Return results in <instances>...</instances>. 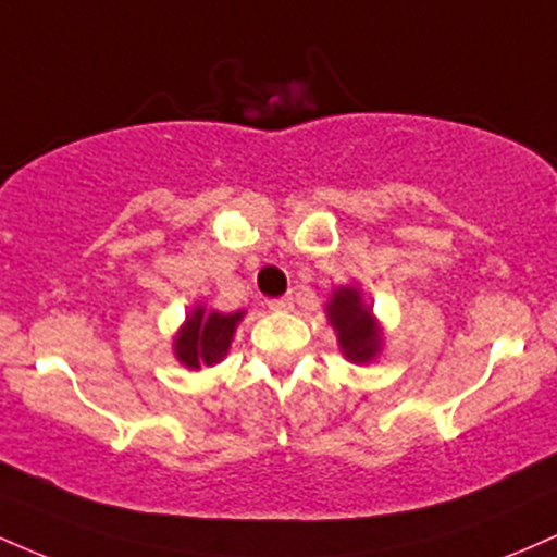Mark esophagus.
<instances>
[{"instance_id":"esophagus-1","label":"esophagus","mask_w":557,"mask_h":557,"mask_svg":"<svg viewBox=\"0 0 557 557\" xmlns=\"http://www.w3.org/2000/svg\"><path fill=\"white\" fill-rule=\"evenodd\" d=\"M270 306L272 311H290L293 309V296H280V298H270Z\"/></svg>"}]
</instances>
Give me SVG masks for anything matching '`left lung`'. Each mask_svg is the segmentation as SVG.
Here are the masks:
<instances>
[{
  "label": "left lung",
  "mask_w": 557,
  "mask_h": 557,
  "mask_svg": "<svg viewBox=\"0 0 557 557\" xmlns=\"http://www.w3.org/2000/svg\"><path fill=\"white\" fill-rule=\"evenodd\" d=\"M332 327L337 330V341L345 359L354 363L372 361L380 350V327L374 324L372 309L363 306L356 287H341L327 306Z\"/></svg>",
  "instance_id": "left-lung-1"
}]
</instances>
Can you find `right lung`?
Returning a JSON list of instances; mask_svg holds the SVG:
<instances>
[{"label": "right lung", "instance_id": "1", "mask_svg": "<svg viewBox=\"0 0 557 557\" xmlns=\"http://www.w3.org/2000/svg\"><path fill=\"white\" fill-rule=\"evenodd\" d=\"M240 311L238 314H220V311L207 314L203 309H196L188 317V322H185L181 335H177V359L190 369H198L201 363L212 367V363L225 359L235 324L240 322Z\"/></svg>", "mask_w": 557, "mask_h": 557}]
</instances>
